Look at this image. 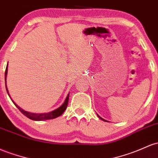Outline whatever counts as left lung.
Listing matches in <instances>:
<instances>
[{
	"instance_id": "left-lung-1",
	"label": "left lung",
	"mask_w": 158,
	"mask_h": 158,
	"mask_svg": "<svg viewBox=\"0 0 158 158\" xmlns=\"http://www.w3.org/2000/svg\"><path fill=\"white\" fill-rule=\"evenodd\" d=\"M97 115H98V114H97ZM98 117H99V118H100V119H101V120H103V121H107L106 120H105V119L102 118H101V117H100V115H98Z\"/></svg>"
}]
</instances>
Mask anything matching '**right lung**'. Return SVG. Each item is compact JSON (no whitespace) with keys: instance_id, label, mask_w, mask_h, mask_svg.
I'll use <instances>...</instances> for the list:
<instances>
[{"instance_id":"add662e5","label":"right lung","mask_w":158,"mask_h":158,"mask_svg":"<svg viewBox=\"0 0 158 158\" xmlns=\"http://www.w3.org/2000/svg\"><path fill=\"white\" fill-rule=\"evenodd\" d=\"M7 71H8V64L7 65H6V71H5V85H6V91H7L9 97H10V99H11L12 101H13V103H14L15 106H16L17 108L20 110V112H22L23 115H25L26 117H27L28 118H30L31 120H34V121H44V120H48V119H53V118H58V116L61 115L62 114L64 113V112L66 109H67V104H68L69 95H70V93H68V94H67V98H66L64 102L63 103V104L60 106V107H58V109L52 111V112H47V113H32V112H27V111L22 110L20 106H19L17 105L14 101H13V100L11 98L10 94H9L7 86H6V76H7Z\"/></svg>"}]
</instances>
